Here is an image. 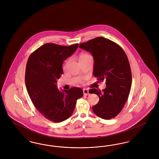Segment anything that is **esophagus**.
Masks as SVG:
<instances>
[{
  "mask_svg": "<svg viewBox=\"0 0 159 159\" xmlns=\"http://www.w3.org/2000/svg\"><path fill=\"white\" fill-rule=\"evenodd\" d=\"M83 94L84 95H88L89 93V90L88 89H83Z\"/></svg>",
  "mask_w": 159,
  "mask_h": 159,
  "instance_id": "34e87169",
  "label": "esophagus"
}]
</instances>
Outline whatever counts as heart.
Returning a JSON list of instances; mask_svg holds the SVG:
<instances>
[{"label": "heart", "mask_w": 159, "mask_h": 159, "mask_svg": "<svg viewBox=\"0 0 159 159\" xmlns=\"http://www.w3.org/2000/svg\"><path fill=\"white\" fill-rule=\"evenodd\" d=\"M91 57V56L88 53H81L79 56V60H82V59L86 58H88V57Z\"/></svg>", "instance_id": "b5f03b06"}]
</instances>
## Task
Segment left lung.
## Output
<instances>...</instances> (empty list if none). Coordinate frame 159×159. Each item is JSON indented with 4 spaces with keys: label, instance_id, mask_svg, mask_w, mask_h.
I'll return each mask as SVG.
<instances>
[{
    "label": "left lung",
    "instance_id": "left-lung-1",
    "mask_svg": "<svg viewBox=\"0 0 159 159\" xmlns=\"http://www.w3.org/2000/svg\"><path fill=\"white\" fill-rule=\"evenodd\" d=\"M79 47L93 57V76L98 77L99 82H106V88L102 91L93 88L89 91L99 98L92 110L103 119H111L121 111L128 98L132 84L128 58L120 46L102 37L82 43Z\"/></svg>",
    "mask_w": 159,
    "mask_h": 159
}]
</instances>
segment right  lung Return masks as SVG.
I'll use <instances>...</instances> for the list:
<instances>
[{
	"instance_id": "1",
	"label": "right lung",
	"mask_w": 159,
	"mask_h": 159,
	"mask_svg": "<svg viewBox=\"0 0 159 159\" xmlns=\"http://www.w3.org/2000/svg\"><path fill=\"white\" fill-rule=\"evenodd\" d=\"M79 44L61 46L46 43L29 57L25 69V82L34 106L47 119L61 122L69 118L83 90L73 87L60 91L57 79L62 75V63L73 55Z\"/></svg>"
}]
</instances>
